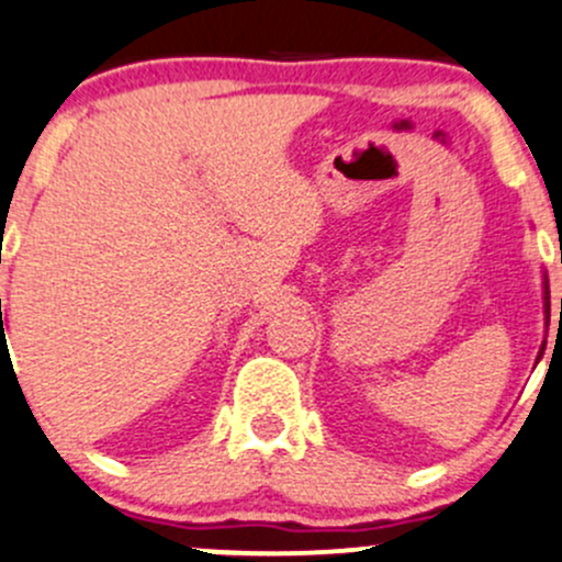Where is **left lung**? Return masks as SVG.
<instances>
[{"label": "left lung", "mask_w": 562, "mask_h": 562, "mask_svg": "<svg viewBox=\"0 0 562 562\" xmlns=\"http://www.w3.org/2000/svg\"><path fill=\"white\" fill-rule=\"evenodd\" d=\"M543 314H547V319H549V281H547V276H543ZM539 360H541V355H539Z\"/></svg>", "instance_id": "obj_1"}]
</instances>
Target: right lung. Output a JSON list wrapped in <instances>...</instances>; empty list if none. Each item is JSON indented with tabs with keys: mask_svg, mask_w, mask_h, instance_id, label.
Segmentation results:
<instances>
[{
	"mask_svg": "<svg viewBox=\"0 0 562 562\" xmlns=\"http://www.w3.org/2000/svg\"><path fill=\"white\" fill-rule=\"evenodd\" d=\"M0 311H2V297H0ZM0 327L4 329V322H2V316H0ZM4 335V333H2ZM2 344H4V340H2Z\"/></svg>",
	"mask_w": 562,
	"mask_h": 562,
	"instance_id": "obj_1",
	"label": "right lung"
}]
</instances>
